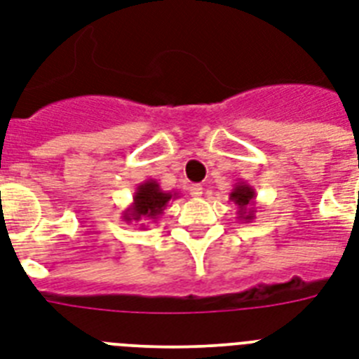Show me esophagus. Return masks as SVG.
<instances>
[{
    "mask_svg": "<svg viewBox=\"0 0 359 359\" xmlns=\"http://www.w3.org/2000/svg\"><path fill=\"white\" fill-rule=\"evenodd\" d=\"M189 195H191V197H195V198L201 197V195H203V186H201V184L189 186Z\"/></svg>",
    "mask_w": 359,
    "mask_h": 359,
    "instance_id": "1",
    "label": "esophagus"
}]
</instances>
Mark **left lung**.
I'll return each instance as SVG.
<instances>
[{
    "label": "left lung",
    "instance_id": "8db88e82",
    "mask_svg": "<svg viewBox=\"0 0 359 359\" xmlns=\"http://www.w3.org/2000/svg\"><path fill=\"white\" fill-rule=\"evenodd\" d=\"M230 201L237 206V219L252 222L255 219V189L246 182H237L230 194Z\"/></svg>",
    "mask_w": 359,
    "mask_h": 359
}]
</instances>
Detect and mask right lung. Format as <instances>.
Instances as JSON below:
<instances>
[{"label": "right lung", "instance_id": "add662e5", "mask_svg": "<svg viewBox=\"0 0 359 359\" xmlns=\"http://www.w3.org/2000/svg\"><path fill=\"white\" fill-rule=\"evenodd\" d=\"M177 191H164L158 182L153 179L144 180L135 189L133 203L122 212V219L126 222H142L140 228H146V221L156 222L158 215H162L171 198H177Z\"/></svg>", "mask_w": 359, "mask_h": 359}]
</instances>
